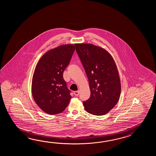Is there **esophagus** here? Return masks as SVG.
Returning a JSON list of instances; mask_svg holds the SVG:
<instances>
[{
  "label": "esophagus",
  "mask_w": 156,
  "mask_h": 156,
  "mask_svg": "<svg viewBox=\"0 0 156 156\" xmlns=\"http://www.w3.org/2000/svg\"><path fill=\"white\" fill-rule=\"evenodd\" d=\"M73 93H74V95H75V96H78V95H79V90L75 91L73 92Z\"/></svg>",
  "instance_id": "1"
}]
</instances>
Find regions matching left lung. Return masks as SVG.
I'll return each instance as SVG.
<instances>
[{
    "label": "left lung",
    "instance_id": "8db88e82",
    "mask_svg": "<svg viewBox=\"0 0 156 156\" xmlns=\"http://www.w3.org/2000/svg\"><path fill=\"white\" fill-rule=\"evenodd\" d=\"M89 82L91 95L83 104L87 112L103 115L119 99L121 85L116 64L106 50L89 43L75 44Z\"/></svg>",
    "mask_w": 156,
    "mask_h": 156
}]
</instances>
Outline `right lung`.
I'll use <instances>...</instances> for the list:
<instances>
[{"label": "right lung", "mask_w": 156, "mask_h": 156, "mask_svg": "<svg viewBox=\"0 0 156 156\" xmlns=\"http://www.w3.org/2000/svg\"><path fill=\"white\" fill-rule=\"evenodd\" d=\"M75 50L73 44H64L44 53L37 64L32 82V94L37 105L51 115L64 111L71 99L63 78L64 70Z\"/></svg>", "instance_id": "right-lung-1"}]
</instances>
